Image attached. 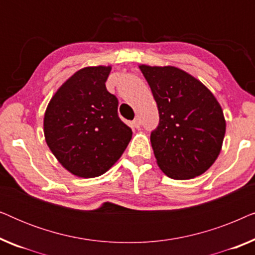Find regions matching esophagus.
Returning <instances> with one entry per match:
<instances>
[{"label": "esophagus", "instance_id": "1", "mask_svg": "<svg viewBox=\"0 0 255 255\" xmlns=\"http://www.w3.org/2000/svg\"><path fill=\"white\" fill-rule=\"evenodd\" d=\"M131 125H132V128H140V120H139V118H135V120H133V122L131 123Z\"/></svg>", "mask_w": 255, "mask_h": 255}]
</instances>
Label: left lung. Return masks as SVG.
<instances>
[{
    "instance_id": "1",
    "label": "left lung",
    "mask_w": 255,
    "mask_h": 255,
    "mask_svg": "<svg viewBox=\"0 0 255 255\" xmlns=\"http://www.w3.org/2000/svg\"><path fill=\"white\" fill-rule=\"evenodd\" d=\"M159 110L151 132L156 162L167 176L189 180L218 158L226 123L218 101L201 81L173 66H139Z\"/></svg>"
}]
</instances>
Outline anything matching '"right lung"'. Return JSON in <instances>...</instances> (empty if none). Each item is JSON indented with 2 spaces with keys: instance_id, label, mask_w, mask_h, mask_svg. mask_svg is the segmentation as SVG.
<instances>
[{
  "instance_id": "obj_1",
  "label": "right lung",
  "mask_w": 255,
  "mask_h": 255,
  "mask_svg": "<svg viewBox=\"0 0 255 255\" xmlns=\"http://www.w3.org/2000/svg\"><path fill=\"white\" fill-rule=\"evenodd\" d=\"M110 66L85 67L57 90L44 116L45 140L58 161L79 177H96L121 158L132 130L107 90Z\"/></svg>"
}]
</instances>
